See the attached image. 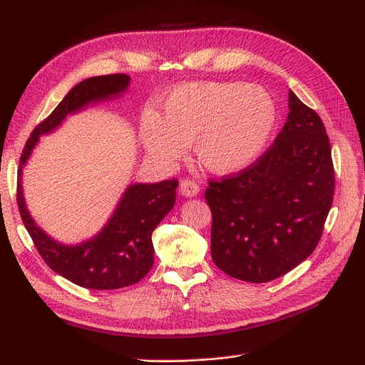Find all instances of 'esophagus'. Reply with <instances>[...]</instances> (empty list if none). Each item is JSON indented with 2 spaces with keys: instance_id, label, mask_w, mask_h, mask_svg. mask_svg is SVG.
Masks as SVG:
<instances>
[{
  "instance_id": "esophagus-1",
  "label": "esophagus",
  "mask_w": 365,
  "mask_h": 365,
  "mask_svg": "<svg viewBox=\"0 0 365 365\" xmlns=\"http://www.w3.org/2000/svg\"><path fill=\"white\" fill-rule=\"evenodd\" d=\"M180 192L184 196H196L197 193H200V185H197L193 180L187 178L180 182Z\"/></svg>"
}]
</instances>
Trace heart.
I'll return each mask as SVG.
<instances>
[{"instance_id": "obj_1", "label": "heart", "mask_w": 365, "mask_h": 365, "mask_svg": "<svg viewBox=\"0 0 365 365\" xmlns=\"http://www.w3.org/2000/svg\"><path fill=\"white\" fill-rule=\"evenodd\" d=\"M163 118L145 109L140 140L149 155L173 164L192 143L207 170L227 175L247 168L267 146L277 118L272 97L260 86L239 82L184 83L163 103Z\"/></svg>"}]
</instances>
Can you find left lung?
I'll use <instances>...</instances> for the list:
<instances>
[{
	"label": "left lung",
	"instance_id": "8db88e82",
	"mask_svg": "<svg viewBox=\"0 0 365 365\" xmlns=\"http://www.w3.org/2000/svg\"><path fill=\"white\" fill-rule=\"evenodd\" d=\"M334 193L326 128L289 91L288 120L272 145L244 170L208 180L215 264L251 283L289 272L317 248Z\"/></svg>",
	"mask_w": 365,
	"mask_h": 365
}]
</instances>
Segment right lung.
I'll return each mask as SVG.
<instances>
[{
  "label": "right lung",
  "instance_id": "add662e5",
  "mask_svg": "<svg viewBox=\"0 0 365 365\" xmlns=\"http://www.w3.org/2000/svg\"><path fill=\"white\" fill-rule=\"evenodd\" d=\"M129 81L128 74H108L77 83L54 111L33 129L19 158L16 201L33 244L54 272L88 289L125 288L138 283L150 271L152 233L175 205L178 180L129 185L101 233L79 245H63L43 233L29 215L21 175L39 135L56 129L65 117L86 105L120 96Z\"/></svg>",
  "mask_w": 365,
  "mask_h": 365
}]
</instances>
